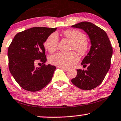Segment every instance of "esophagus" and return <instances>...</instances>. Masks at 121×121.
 <instances>
[{"instance_id": "34e87169", "label": "esophagus", "mask_w": 121, "mask_h": 121, "mask_svg": "<svg viewBox=\"0 0 121 121\" xmlns=\"http://www.w3.org/2000/svg\"><path fill=\"white\" fill-rule=\"evenodd\" d=\"M60 68H62L64 70H65V71H67V70H69L68 68H65V67H60Z\"/></svg>"}]
</instances>
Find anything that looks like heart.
Instances as JSON below:
<instances>
[{
	"instance_id": "b5f03b06",
	"label": "heart",
	"mask_w": 121,
	"mask_h": 121,
	"mask_svg": "<svg viewBox=\"0 0 121 121\" xmlns=\"http://www.w3.org/2000/svg\"><path fill=\"white\" fill-rule=\"evenodd\" d=\"M64 35L73 42L72 49L76 50L82 55H84L89 50V43L86 39L83 33L78 30H67L63 32ZM58 36L54 33L51 34L44 43V48L49 53H53L57 49L58 45ZM79 60L77 54L75 52H59L49 57L51 64L57 66L68 68L73 66Z\"/></svg>"
}]
</instances>
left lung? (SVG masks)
I'll return each mask as SVG.
<instances>
[{"mask_svg":"<svg viewBox=\"0 0 121 121\" xmlns=\"http://www.w3.org/2000/svg\"><path fill=\"white\" fill-rule=\"evenodd\" d=\"M71 26L83 30L91 44L88 53L81 63L83 67L88 65L87 69L77 70V75L71 82L80 89L90 90L102 82L110 68L112 45L106 32L93 23L82 22Z\"/></svg>","mask_w":121,"mask_h":121,"instance_id":"1","label":"left lung"}]
</instances>
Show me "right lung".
Returning a JSON list of instances; mask_svg holds the SVG:
<instances>
[{
  "label": "right lung",
  "mask_w": 121,
  "mask_h": 121,
  "mask_svg": "<svg viewBox=\"0 0 121 121\" xmlns=\"http://www.w3.org/2000/svg\"><path fill=\"white\" fill-rule=\"evenodd\" d=\"M57 28L34 27L17 33L8 51L11 74L25 90H41L51 82L56 67L45 65L47 61L43 43ZM40 61L43 65L35 67Z\"/></svg>",
  "instance_id": "obj_1"
}]
</instances>
